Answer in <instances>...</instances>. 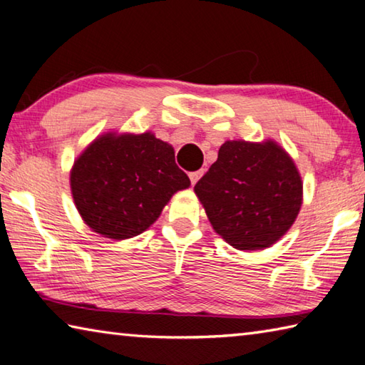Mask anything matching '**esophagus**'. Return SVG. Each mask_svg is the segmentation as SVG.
Masks as SVG:
<instances>
[{
	"instance_id": "obj_1",
	"label": "esophagus",
	"mask_w": 365,
	"mask_h": 365,
	"mask_svg": "<svg viewBox=\"0 0 365 365\" xmlns=\"http://www.w3.org/2000/svg\"><path fill=\"white\" fill-rule=\"evenodd\" d=\"M202 175V170H196V172H190V180L191 185H195L197 180H200V177Z\"/></svg>"
}]
</instances>
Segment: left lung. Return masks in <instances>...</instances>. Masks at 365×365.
Here are the masks:
<instances>
[{"label": "left lung", "mask_w": 365, "mask_h": 365, "mask_svg": "<svg viewBox=\"0 0 365 365\" xmlns=\"http://www.w3.org/2000/svg\"><path fill=\"white\" fill-rule=\"evenodd\" d=\"M302 190L294 161L274 142H225L195 185L212 227L240 250L279 240L298 215Z\"/></svg>", "instance_id": "obj_1"}]
</instances>
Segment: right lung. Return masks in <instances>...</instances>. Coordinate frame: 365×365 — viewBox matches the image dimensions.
<instances>
[{"label": "right lung", "instance_id": "1", "mask_svg": "<svg viewBox=\"0 0 365 365\" xmlns=\"http://www.w3.org/2000/svg\"><path fill=\"white\" fill-rule=\"evenodd\" d=\"M70 183L78 212L96 233L128 240L153 225L190 178L174 148L145 132L97 138L75 161Z\"/></svg>", "mask_w": 365, "mask_h": 365}]
</instances>
